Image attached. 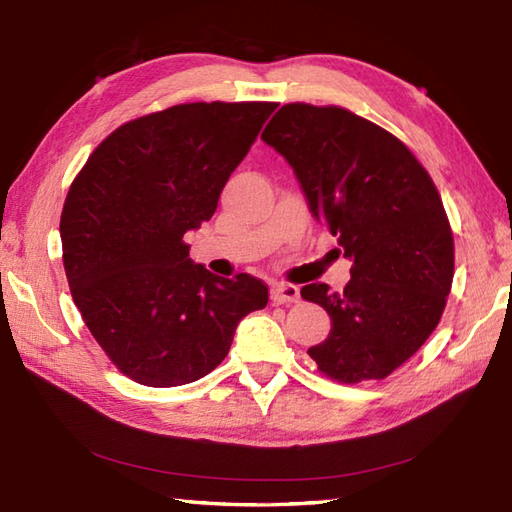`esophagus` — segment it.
Returning a JSON list of instances; mask_svg holds the SVG:
<instances>
[{
  "label": "esophagus",
  "instance_id": "1",
  "mask_svg": "<svg viewBox=\"0 0 512 512\" xmlns=\"http://www.w3.org/2000/svg\"><path fill=\"white\" fill-rule=\"evenodd\" d=\"M269 295L274 304H293L300 300V289L295 285H285V282H280V285L271 287Z\"/></svg>",
  "mask_w": 512,
  "mask_h": 512
}]
</instances>
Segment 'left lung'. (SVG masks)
<instances>
[{
	"label": "left lung",
	"instance_id": "obj_1",
	"mask_svg": "<svg viewBox=\"0 0 512 512\" xmlns=\"http://www.w3.org/2000/svg\"><path fill=\"white\" fill-rule=\"evenodd\" d=\"M260 138L352 258L344 293L300 291L333 322L311 359L339 383L385 379L434 333L451 291L453 232L436 184L396 135L344 107L289 102Z\"/></svg>",
	"mask_w": 512,
	"mask_h": 512
}]
</instances>
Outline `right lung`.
<instances>
[{"label": "right lung", "instance_id": "add662e5", "mask_svg": "<svg viewBox=\"0 0 512 512\" xmlns=\"http://www.w3.org/2000/svg\"><path fill=\"white\" fill-rule=\"evenodd\" d=\"M276 102H186L124 122L72 181L61 212L74 304L124 377L175 388L225 359L238 322L265 309L258 278H219L188 258V230L221 190Z\"/></svg>", "mask_w": 512, "mask_h": 512}]
</instances>
